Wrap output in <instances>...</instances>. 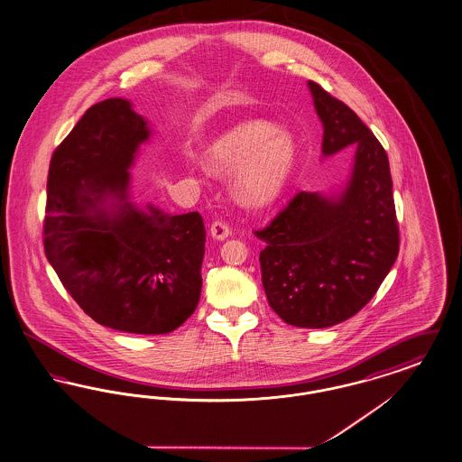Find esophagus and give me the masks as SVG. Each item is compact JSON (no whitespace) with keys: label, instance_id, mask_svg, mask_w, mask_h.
Returning a JSON list of instances; mask_svg holds the SVG:
<instances>
[{"label":"esophagus","instance_id":"34e87169","mask_svg":"<svg viewBox=\"0 0 462 462\" xmlns=\"http://www.w3.org/2000/svg\"><path fill=\"white\" fill-rule=\"evenodd\" d=\"M209 234L215 240H225L230 236V226L225 222H215L209 228Z\"/></svg>","mask_w":462,"mask_h":462}]
</instances>
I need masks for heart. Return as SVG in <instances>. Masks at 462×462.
Here are the masks:
<instances>
[{"label": "heart", "instance_id": "obj_1", "mask_svg": "<svg viewBox=\"0 0 462 462\" xmlns=\"http://www.w3.org/2000/svg\"><path fill=\"white\" fill-rule=\"evenodd\" d=\"M296 156L294 135L258 116L234 122L204 151L206 165L217 173L243 163L234 177V192L239 203L254 209L277 201L291 180Z\"/></svg>", "mask_w": 462, "mask_h": 462}]
</instances>
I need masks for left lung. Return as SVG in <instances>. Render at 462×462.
Returning a JSON list of instances; mask_svg holds the SVG:
<instances>
[{
    "label": "left lung",
    "instance_id": "left-lung-1",
    "mask_svg": "<svg viewBox=\"0 0 462 462\" xmlns=\"http://www.w3.org/2000/svg\"><path fill=\"white\" fill-rule=\"evenodd\" d=\"M323 125L321 160L354 148L351 173L333 192H299L256 232L263 287L289 325L328 328L361 311L399 254L385 149L354 111L308 80Z\"/></svg>",
    "mask_w": 462,
    "mask_h": 462
}]
</instances>
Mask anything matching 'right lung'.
<instances>
[{"instance_id":"1","label":"right lung","mask_w":462,"mask_h":462,"mask_svg":"<svg viewBox=\"0 0 462 462\" xmlns=\"http://www.w3.org/2000/svg\"><path fill=\"white\" fill-rule=\"evenodd\" d=\"M125 97L86 111L51 158L44 253L96 323L118 332L179 328L201 297L203 218L132 201L139 149L152 137Z\"/></svg>"}]
</instances>
